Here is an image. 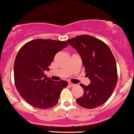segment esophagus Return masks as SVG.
<instances>
[{"label": "esophagus", "mask_w": 134, "mask_h": 134, "mask_svg": "<svg viewBox=\"0 0 134 134\" xmlns=\"http://www.w3.org/2000/svg\"><path fill=\"white\" fill-rule=\"evenodd\" d=\"M68 85L70 86V87H74V86H75V85L74 84V83H71V82H68Z\"/></svg>", "instance_id": "obj_1"}]
</instances>
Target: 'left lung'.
<instances>
[{"instance_id": "8db88e82", "label": "left lung", "mask_w": 134, "mask_h": 134, "mask_svg": "<svg viewBox=\"0 0 134 134\" xmlns=\"http://www.w3.org/2000/svg\"><path fill=\"white\" fill-rule=\"evenodd\" d=\"M81 58L86 75L91 81L88 86L80 84L84 93L77 103L87 109L104 104L111 96L117 82L115 57L104 42L89 35H80L68 40Z\"/></svg>"}]
</instances>
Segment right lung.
<instances>
[{
	"mask_svg": "<svg viewBox=\"0 0 134 134\" xmlns=\"http://www.w3.org/2000/svg\"><path fill=\"white\" fill-rule=\"evenodd\" d=\"M68 46L65 41L36 39L25 43L18 53L14 66L15 87L32 106L48 109L56 105L66 81L51 80L44 74L55 55Z\"/></svg>",
	"mask_w": 134,
	"mask_h": 134,
	"instance_id": "obj_1",
	"label": "right lung"
}]
</instances>
